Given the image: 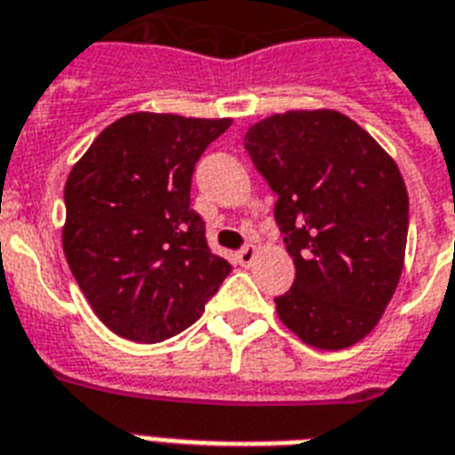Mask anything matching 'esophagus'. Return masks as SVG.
I'll return each mask as SVG.
<instances>
[{"instance_id":"esophagus-1","label":"esophagus","mask_w":455,"mask_h":455,"mask_svg":"<svg viewBox=\"0 0 455 455\" xmlns=\"http://www.w3.org/2000/svg\"><path fill=\"white\" fill-rule=\"evenodd\" d=\"M254 259H256L254 244H244V247L237 251V261H240L242 266H251V264H254Z\"/></svg>"}]
</instances>
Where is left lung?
I'll use <instances>...</instances> for the list:
<instances>
[{"mask_svg":"<svg viewBox=\"0 0 455 455\" xmlns=\"http://www.w3.org/2000/svg\"><path fill=\"white\" fill-rule=\"evenodd\" d=\"M244 148L278 194L275 223L295 283L280 321L307 345L343 350L381 319L401 280L408 189L394 158L336 110H292L249 126Z\"/></svg>","mask_w":455,"mask_h":455,"instance_id":"1","label":"left lung"}]
</instances>
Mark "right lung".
<instances>
[{
    "instance_id": "1",
    "label": "right lung",
    "mask_w": 455,
    "mask_h": 455,
    "mask_svg": "<svg viewBox=\"0 0 455 455\" xmlns=\"http://www.w3.org/2000/svg\"><path fill=\"white\" fill-rule=\"evenodd\" d=\"M230 124L134 112L102 129L71 167L61 244L112 333L136 343L182 333L232 271L211 254L189 199L194 165Z\"/></svg>"
}]
</instances>
